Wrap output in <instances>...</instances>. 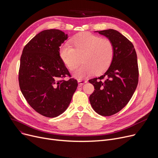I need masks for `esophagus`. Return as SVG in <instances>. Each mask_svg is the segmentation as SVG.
I'll use <instances>...</instances> for the list:
<instances>
[{
  "label": "esophagus",
  "mask_w": 158,
  "mask_h": 158,
  "mask_svg": "<svg viewBox=\"0 0 158 158\" xmlns=\"http://www.w3.org/2000/svg\"><path fill=\"white\" fill-rule=\"evenodd\" d=\"M77 81H78L79 85H84L85 83H86V82H87V81L83 80V79H78Z\"/></svg>",
  "instance_id": "34e87169"
}]
</instances>
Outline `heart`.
Segmentation results:
<instances>
[{
	"instance_id": "obj_1",
	"label": "heart",
	"mask_w": 158,
	"mask_h": 158,
	"mask_svg": "<svg viewBox=\"0 0 158 158\" xmlns=\"http://www.w3.org/2000/svg\"><path fill=\"white\" fill-rule=\"evenodd\" d=\"M65 43L60 48V56L70 70L76 68L82 58V63L73 72L78 79H84L95 72L101 73L108 69L114 56V46L112 41L89 32L79 34Z\"/></svg>"
}]
</instances>
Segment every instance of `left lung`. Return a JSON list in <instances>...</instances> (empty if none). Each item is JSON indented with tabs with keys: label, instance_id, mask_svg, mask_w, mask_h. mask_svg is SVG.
<instances>
[{
	"label": "left lung",
	"instance_id": "obj_1",
	"mask_svg": "<svg viewBox=\"0 0 158 158\" xmlns=\"http://www.w3.org/2000/svg\"><path fill=\"white\" fill-rule=\"evenodd\" d=\"M95 32L111 40L115 50L107 71L89 80L95 88L89 98L92 108L106 117L123 109L135 93L139 76L137 55L132 44L118 31L110 29Z\"/></svg>",
	"mask_w": 158,
	"mask_h": 158
}]
</instances>
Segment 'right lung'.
<instances>
[{
  "label": "right lung",
  "instance_id": "obj_1",
  "mask_svg": "<svg viewBox=\"0 0 158 158\" xmlns=\"http://www.w3.org/2000/svg\"><path fill=\"white\" fill-rule=\"evenodd\" d=\"M68 35L58 29H47L24 47L19 74L21 92L28 104L46 117L54 118L69 107L77 87L60 56V47Z\"/></svg>",
  "mask_w": 158,
  "mask_h": 158
}]
</instances>
